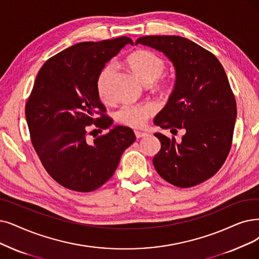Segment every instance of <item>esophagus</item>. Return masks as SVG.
<instances>
[{
  "label": "esophagus",
  "instance_id": "34e87169",
  "mask_svg": "<svg viewBox=\"0 0 259 259\" xmlns=\"http://www.w3.org/2000/svg\"><path fill=\"white\" fill-rule=\"evenodd\" d=\"M135 135H136V137L139 139V138H142V137H146V136H148V133H146V132L135 131Z\"/></svg>",
  "mask_w": 259,
  "mask_h": 259
}]
</instances>
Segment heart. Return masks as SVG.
I'll return each mask as SVG.
<instances>
[{"label": "heart", "instance_id": "1", "mask_svg": "<svg viewBox=\"0 0 259 259\" xmlns=\"http://www.w3.org/2000/svg\"><path fill=\"white\" fill-rule=\"evenodd\" d=\"M126 65L135 76L143 84L151 85L161 76L165 69L164 60L148 50H139L134 52L126 58ZM112 73V66L107 65L101 70L97 79L98 94L102 100H108L109 95L107 90L108 80ZM160 87H167L169 81L163 79L160 82ZM155 112V107L152 104H124L117 113V120L131 127H142L144 123Z\"/></svg>", "mask_w": 259, "mask_h": 259}]
</instances>
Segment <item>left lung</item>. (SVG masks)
<instances>
[{
	"mask_svg": "<svg viewBox=\"0 0 259 259\" xmlns=\"http://www.w3.org/2000/svg\"><path fill=\"white\" fill-rule=\"evenodd\" d=\"M138 44L162 52L177 72L174 89L154 124L185 132L181 142L154 134L161 148L153 164L168 183L193 187L220 170L232 147L237 106L229 79L218 58L189 39L144 36Z\"/></svg>",
	"mask_w": 259,
	"mask_h": 259,
	"instance_id": "left-lung-1",
	"label": "left lung"
}]
</instances>
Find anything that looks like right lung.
I'll use <instances>...</instances> for the list:
<instances>
[{
    "label": "right lung",
    "instance_id": "right-lung-1",
    "mask_svg": "<svg viewBox=\"0 0 259 259\" xmlns=\"http://www.w3.org/2000/svg\"><path fill=\"white\" fill-rule=\"evenodd\" d=\"M127 44L133 45L128 37L80 42L48 59L38 72L25 105L30 141L52 179L68 189L101 187L136 140L132 128L111 127L97 89L101 70ZM92 123L110 131L90 142Z\"/></svg>",
    "mask_w": 259,
    "mask_h": 259
}]
</instances>
